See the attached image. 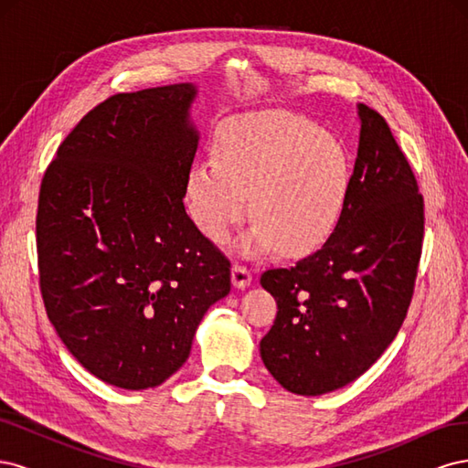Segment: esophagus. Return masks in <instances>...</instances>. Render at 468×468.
<instances>
[{
    "label": "esophagus",
    "instance_id": "esophagus-1",
    "mask_svg": "<svg viewBox=\"0 0 468 468\" xmlns=\"http://www.w3.org/2000/svg\"><path fill=\"white\" fill-rule=\"evenodd\" d=\"M232 282H234V287H238V289H246L250 282H251V271H250V269L246 265H242V263H234V267H232Z\"/></svg>",
    "mask_w": 468,
    "mask_h": 468
}]
</instances>
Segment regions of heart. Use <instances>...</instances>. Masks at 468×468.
Wrapping results in <instances>:
<instances>
[{
    "mask_svg": "<svg viewBox=\"0 0 468 468\" xmlns=\"http://www.w3.org/2000/svg\"><path fill=\"white\" fill-rule=\"evenodd\" d=\"M351 183L344 143L289 111H260L226 121L215 155L187 176V208L212 242H224L248 210L256 220L238 248L258 256L277 244L296 256L322 244L342 215Z\"/></svg>",
    "mask_w": 468,
    "mask_h": 468,
    "instance_id": "1",
    "label": "heart"
}]
</instances>
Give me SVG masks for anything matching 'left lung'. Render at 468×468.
<instances>
[{"mask_svg":"<svg viewBox=\"0 0 468 468\" xmlns=\"http://www.w3.org/2000/svg\"><path fill=\"white\" fill-rule=\"evenodd\" d=\"M361 136L342 215L325 244L292 267L263 271L277 301L260 342L289 392L318 396L361 377L399 334L423 244V197L378 112L359 105Z\"/></svg>","mask_w":468,"mask_h":468,"instance_id":"8db88e82","label":"left lung"}]
</instances>
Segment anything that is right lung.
I'll use <instances>...</instances> for the list:
<instances>
[{"mask_svg":"<svg viewBox=\"0 0 468 468\" xmlns=\"http://www.w3.org/2000/svg\"><path fill=\"white\" fill-rule=\"evenodd\" d=\"M191 83L117 93L58 146L40 183L38 285L48 320L107 385L158 387L187 361L230 260L183 205L199 133Z\"/></svg>","mask_w":468,"mask_h":468,"instance_id":"1","label":"right lung"}]
</instances>
